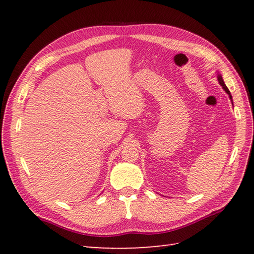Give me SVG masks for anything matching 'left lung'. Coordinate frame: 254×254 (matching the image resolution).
Wrapping results in <instances>:
<instances>
[{"label": "left lung", "mask_w": 254, "mask_h": 254, "mask_svg": "<svg viewBox=\"0 0 254 254\" xmlns=\"http://www.w3.org/2000/svg\"><path fill=\"white\" fill-rule=\"evenodd\" d=\"M218 82H219V84L223 86V88L225 89V91L226 93H227L228 95H229V97H230V99H231V101H233V98H231V95H230V91H229V89L227 88V86L225 85V83H224V80H223V77H222V75H218Z\"/></svg>", "instance_id": "left-lung-1"}]
</instances>
